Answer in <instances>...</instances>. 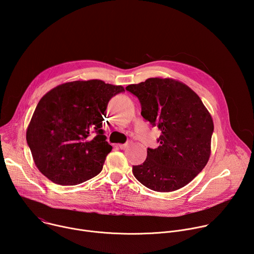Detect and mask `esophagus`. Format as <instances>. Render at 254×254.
<instances>
[{
  "mask_svg": "<svg viewBox=\"0 0 254 254\" xmlns=\"http://www.w3.org/2000/svg\"><path fill=\"white\" fill-rule=\"evenodd\" d=\"M131 141L130 140H128V141H127L126 143H123V144H119V147H120V149H122V150H125V149H127V147H128V144L130 143Z\"/></svg>",
  "mask_w": 254,
  "mask_h": 254,
  "instance_id": "1",
  "label": "esophagus"
}]
</instances>
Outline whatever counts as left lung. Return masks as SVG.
Wrapping results in <instances>:
<instances>
[{
	"label": "left lung",
	"instance_id": "obj_1",
	"mask_svg": "<svg viewBox=\"0 0 254 254\" xmlns=\"http://www.w3.org/2000/svg\"><path fill=\"white\" fill-rule=\"evenodd\" d=\"M126 89L135 95L141 117L162 131L157 149L132 166L138 182L157 192H172L189 184L204 169L211 153L212 118L200 97L171 78H149Z\"/></svg>",
	"mask_w": 254,
	"mask_h": 254
}]
</instances>
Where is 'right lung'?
I'll return each instance as SVG.
<instances>
[{
  "instance_id": "obj_1",
  "label": "right lung",
  "mask_w": 254,
  "mask_h": 254,
  "mask_svg": "<svg viewBox=\"0 0 254 254\" xmlns=\"http://www.w3.org/2000/svg\"><path fill=\"white\" fill-rule=\"evenodd\" d=\"M102 80L58 85L38 102L26 138L35 165L53 183L73 186L98 175L113 147L102 122L108 101L124 92Z\"/></svg>"
}]
</instances>
